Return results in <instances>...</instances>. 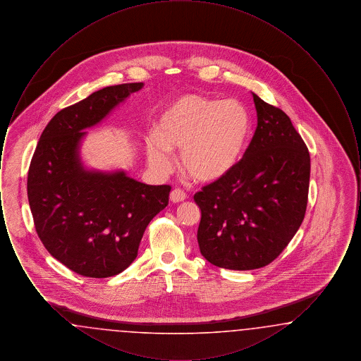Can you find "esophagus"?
Listing matches in <instances>:
<instances>
[{"label": "esophagus", "mask_w": 361, "mask_h": 361, "mask_svg": "<svg viewBox=\"0 0 361 361\" xmlns=\"http://www.w3.org/2000/svg\"><path fill=\"white\" fill-rule=\"evenodd\" d=\"M171 202L172 203H180V202H184L187 199V193L180 188H174L171 192Z\"/></svg>", "instance_id": "34e87169"}]
</instances>
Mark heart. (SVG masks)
<instances>
[{"mask_svg": "<svg viewBox=\"0 0 361 361\" xmlns=\"http://www.w3.org/2000/svg\"><path fill=\"white\" fill-rule=\"evenodd\" d=\"M252 119L235 100L187 94L161 115L157 134L147 137V158L159 172H169L168 150L181 153V168L199 183H215L233 172L247 147Z\"/></svg>", "mask_w": 361, "mask_h": 361, "instance_id": "1", "label": "heart"}]
</instances>
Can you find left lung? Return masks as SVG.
Returning <instances> with one entry per match:
<instances>
[{"mask_svg": "<svg viewBox=\"0 0 361 361\" xmlns=\"http://www.w3.org/2000/svg\"><path fill=\"white\" fill-rule=\"evenodd\" d=\"M257 127L237 168L204 185L200 253L215 267L250 271L271 264L305 219L310 153L291 119L253 93Z\"/></svg>", "mask_w": 361, "mask_h": 361, "instance_id": "obj_1", "label": "left lung"}]
</instances>
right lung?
<instances>
[{"label": "right lung", "instance_id": "1", "mask_svg": "<svg viewBox=\"0 0 361 361\" xmlns=\"http://www.w3.org/2000/svg\"><path fill=\"white\" fill-rule=\"evenodd\" d=\"M142 86H106L61 109L35 149L27 192L36 233L52 257L78 275L123 272L147 224L168 206L171 185H146L124 172H87L78 157L84 130Z\"/></svg>", "mask_w": 361, "mask_h": 361}]
</instances>
